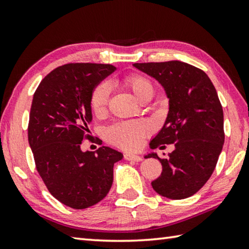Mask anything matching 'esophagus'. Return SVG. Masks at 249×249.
Instances as JSON below:
<instances>
[{"label":"esophagus","mask_w":249,"mask_h":249,"mask_svg":"<svg viewBox=\"0 0 249 249\" xmlns=\"http://www.w3.org/2000/svg\"><path fill=\"white\" fill-rule=\"evenodd\" d=\"M124 158L126 160H133V161H141V160H142V158L141 157V156L135 155V154H130V153L124 154Z\"/></svg>","instance_id":"esophagus-1"}]
</instances>
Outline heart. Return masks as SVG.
<instances>
[{"instance_id":"1","label":"heart","mask_w":249,"mask_h":249,"mask_svg":"<svg viewBox=\"0 0 249 249\" xmlns=\"http://www.w3.org/2000/svg\"><path fill=\"white\" fill-rule=\"evenodd\" d=\"M125 84L134 92L138 100L147 93L154 92V87L148 79L141 74H129L125 78ZM109 94H111V84L108 81L99 83L92 91L90 104L92 112L96 115H101L107 107ZM153 125L147 121H120L109 126L107 130V138L125 149H137L142 144L146 136L153 132Z\"/></svg>"}]
</instances>
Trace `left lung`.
I'll list each match as a JSON object with an SVG mask.
<instances>
[{
	"label": "left lung",
	"instance_id": "8db88e82",
	"mask_svg": "<svg viewBox=\"0 0 249 249\" xmlns=\"http://www.w3.org/2000/svg\"><path fill=\"white\" fill-rule=\"evenodd\" d=\"M133 66L157 80L169 99L165 124L149 146L174 144L175 149L168 158L145 156L162 166L153 189L172 200L191 196L212 176L224 144V116L215 88L204 71L179 60Z\"/></svg>",
	"mask_w": 249,
	"mask_h": 249
}]
</instances>
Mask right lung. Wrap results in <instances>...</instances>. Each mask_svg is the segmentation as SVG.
Here are the masks:
<instances>
[{
    "label": "right lung",
    "instance_id": "add662e5",
    "mask_svg": "<svg viewBox=\"0 0 249 249\" xmlns=\"http://www.w3.org/2000/svg\"><path fill=\"white\" fill-rule=\"evenodd\" d=\"M116 68L103 64H68L53 70L34 93L28 142L49 192L69 208L99 203L113 183V167L123 154L102 146L82 151L92 122V91Z\"/></svg>",
    "mask_w": 249,
    "mask_h": 249
}]
</instances>
